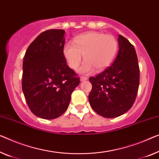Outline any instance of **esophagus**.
Listing matches in <instances>:
<instances>
[{
  "mask_svg": "<svg viewBox=\"0 0 159 159\" xmlns=\"http://www.w3.org/2000/svg\"><path fill=\"white\" fill-rule=\"evenodd\" d=\"M88 79V78L86 76H80V81H84V80H86Z\"/></svg>",
  "mask_w": 159,
  "mask_h": 159,
  "instance_id": "esophagus-1",
  "label": "esophagus"
}]
</instances>
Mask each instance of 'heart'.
Instances as JSON below:
<instances>
[{
    "instance_id": "b5f03b06",
    "label": "heart",
    "mask_w": 159,
    "mask_h": 159,
    "mask_svg": "<svg viewBox=\"0 0 159 159\" xmlns=\"http://www.w3.org/2000/svg\"><path fill=\"white\" fill-rule=\"evenodd\" d=\"M70 42L65 43L63 54L68 66L76 69L84 55V63L79 68L80 73H91L95 69L101 71L108 68L116 55L118 45L112 35L90 31L77 35Z\"/></svg>"
}]
</instances>
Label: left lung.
<instances>
[{"label": "left lung", "instance_id": "1", "mask_svg": "<svg viewBox=\"0 0 159 159\" xmlns=\"http://www.w3.org/2000/svg\"><path fill=\"white\" fill-rule=\"evenodd\" d=\"M118 43L119 50L113 64L89 78L92 84L90 105L105 118H116L127 112L136 100L139 86L140 70L134 47L121 35Z\"/></svg>", "mask_w": 159, "mask_h": 159}]
</instances>
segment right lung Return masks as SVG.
Instances as JSON below:
<instances>
[{
	"label": "right lung",
	"instance_id": "obj_1",
	"mask_svg": "<svg viewBox=\"0 0 159 159\" xmlns=\"http://www.w3.org/2000/svg\"><path fill=\"white\" fill-rule=\"evenodd\" d=\"M65 31L41 33L26 51L23 63L22 89L31 112L54 119L67 110L71 93L80 84L63 54Z\"/></svg>",
	"mask_w": 159,
	"mask_h": 159
}]
</instances>
